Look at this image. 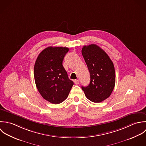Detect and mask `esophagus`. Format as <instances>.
Masks as SVG:
<instances>
[{"label": "esophagus", "instance_id": "34e87169", "mask_svg": "<svg viewBox=\"0 0 146 146\" xmlns=\"http://www.w3.org/2000/svg\"><path fill=\"white\" fill-rule=\"evenodd\" d=\"M74 83H75L76 85H78V84H79V83H80V81H79L78 80H74Z\"/></svg>", "mask_w": 146, "mask_h": 146}]
</instances>
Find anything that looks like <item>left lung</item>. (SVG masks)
I'll use <instances>...</instances> for the list:
<instances>
[{"mask_svg": "<svg viewBox=\"0 0 146 146\" xmlns=\"http://www.w3.org/2000/svg\"><path fill=\"white\" fill-rule=\"evenodd\" d=\"M82 54L90 74V82L82 86L85 96L94 103H100L111 95L115 85L113 63L106 52L98 46H84Z\"/></svg>", "mask_w": 146, "mask_h": 146, "instance_id": "left-lung-1", "label": "left lung"}]
</instances>
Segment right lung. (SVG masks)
Instances as JSON below:
<instances>
[{"label": "right lung", "mask_w": 146, "mask_h": 146, "mask_svg": "<svg viewBox=\"0 0 146 146\" xmlns=\"http://www.w3.org/2000/svg\"><path fill=\"white\" fill-rule=\"evenodd\" d=\"M69 48L48 47L38 55L34 65L36 86L42 96L57 104L68 97L74 83L68 78L62 61Z\"/></svg>", "instance_id": "right-lung-1"}]
</instances>
